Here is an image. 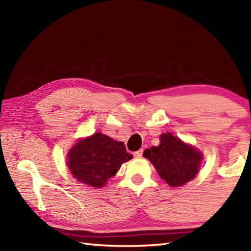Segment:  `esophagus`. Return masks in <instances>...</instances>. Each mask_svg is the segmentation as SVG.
<instances>
[{
    "label": "esophagus",
    "instance_id": "1",
    "mask_svg": "<svg viewBox=\"0 0 251 251\" xmlns=\"http://www.w3.org/2000/svg\"><path fill=\"white\" fill-rule=\"evenodd\" d=\"M142 153H143V150H142V149H140L139 151H137V152L134 153V156L135 157H141L142 156Z\"/></svg>",
    "mask_w": 251,
    "mask_h": 251
}]
</instances>
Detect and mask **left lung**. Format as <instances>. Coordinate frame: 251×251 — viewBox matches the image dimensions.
Returning a JSON list of instances; mask_svg holds the SVG:
<instances>
[{
  "instance_id": "left-lung-1",
  "label": "left lung",
  "mask_w": 251,
  "mask_h": 251,
  "mask_svg": "<svg viewBox=\"0 0 251 251\" xmlns=\"http://www.w3.org/2000/svg\"><path fill=\"white\" fill-rule=\"evenodd\" d=\"M157 147L147 149L143 156L170 186H181L193 179L200 169L201 153L172 134L161 136Z\"/></svg>"
}]
</instances>
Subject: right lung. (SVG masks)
I'll list each match as a JSON object with an SVG mask.
<instances>
[{
	"mask_svg": "<svg viewBox=\"0 0 251 251\" xmlns=\"http://www.w3.org/2000/svg\"><path fill=\"white\" fill-rule=\"evenodd\" d=\"M123 142L96 132L79 140L68 155V166L73 177L81 183L101 188L113 177L122 164L131 159Z\"/></svg>",
	"mask_w": 251,
	"mask_h": 251,
	"instance_id": "right-lung-1",
	"label": "right lung"
}]
</instances>
